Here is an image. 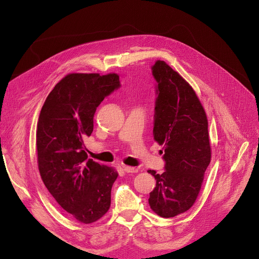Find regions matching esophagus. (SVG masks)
Instances as JSON below:
<instances>
[{
  "instance_id": "34e87169",
  "label": "esophagus",
  "mask_w": 259,
  "mask_h": 259,
  "mask_svg": "<svg viewBox=\"0 0 259 259\" xmlns=\"http://www.w3.org/2000/svg\"><path fill=\"white\" fill-rule=\"evenodd\" d=\"M122 168L124 171H126V173H138V170H139V168H137V167L127 166V165H123Z\"/></svg>"
}]
</instances>
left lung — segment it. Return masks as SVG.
Returning a JSON list of instances; mask_svg holds the SVG:
<instances>
[{"label":"left lung","mask_w":259,"mask_h":259,"mask_svg":"<svg viewBox=\"0 0 259 259\" xmlns=\"http://www.w3.org/2000/svg\"><path fill=\"white\" fill-rule=\"evenodd\" d=\"M156 80L154 138L163 145L164 171L157 174L149 193L150 208L173 218L193 206L211 159L208 120L190 84L163 61L151 66Z\"/></svg>","instance_id":"left-lung-1"}]
</instances>
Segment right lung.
<instances>
[{
    "instance_id": "add662e5",
    "label": "right lung",
    "mask_w": 259,
    "mask_h": 259,
    "mask_svg": "<svg viewBox=\"0 0 259 259\" xmlns=\"http://www.w3.org/2000/svg\"><path fill=\"white\" fill-rule=\"evenodd\" d=\"M119 88L116 73H70L48 95L38 118L41 179L57 204L81 223L96 222L111 206L117 171L89 159L83 139L92 135L98 105Z\"/></svg>"
}]
</instances>
